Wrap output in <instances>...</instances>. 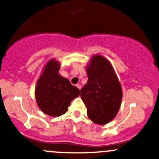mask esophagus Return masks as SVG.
<instances>
[{"label":"esophagus","instance_id":"1","mask_svg":"<svg viewBox=\"0 0 159 159\" xmlns=\"http://www.w3.org/2000/svg\"><path fill=\"white\" fill-rule=\"evenodd\" d=\"M76 87H77L79 89V90H81V85L80 84H76Z\"/></svg>","mask_w":159,"mask_h":159}]
</instances>
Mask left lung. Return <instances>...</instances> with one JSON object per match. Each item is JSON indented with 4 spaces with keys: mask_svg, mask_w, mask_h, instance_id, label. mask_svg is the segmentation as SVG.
<instances>
[{
    "mask_svg": "<svg viewBox=\"0 0 159 159\" xmlns=\"http://www.w3.org/2000/svg\"><path fill=\"white\" fill-rule=\"evenodd\" d=\"M88 81L81 90L88 117L105 125L114 118L122 102V88L110 62L95 55L87 69Z\"/></svg>",
    "mask_w": 159,
    "mask_h": 159,
    "instance_id": "1",
    "label": "left lung"
}]
</instances>
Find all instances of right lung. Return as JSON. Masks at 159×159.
Returning <instances> with one entry per match:
<instances>
[{
    "instance_id": "right-lung-1",
    "label": "right lung",
    "mask_w": 159,
    "mask_h": 159,
    "mask_svg": "<svg viewBox=\"0 0 159 159\" xmlns=\"http://www.w3.org/2000/svg\"><path fill=\"white\" fill-rule=\"evenodd\" d=\"M57 61H48L36 84L35 96L38 106L45 114L59 116L68 111L71 102L80 95L78 87L59 73Z\"/></svg>"
}]
</instances>
